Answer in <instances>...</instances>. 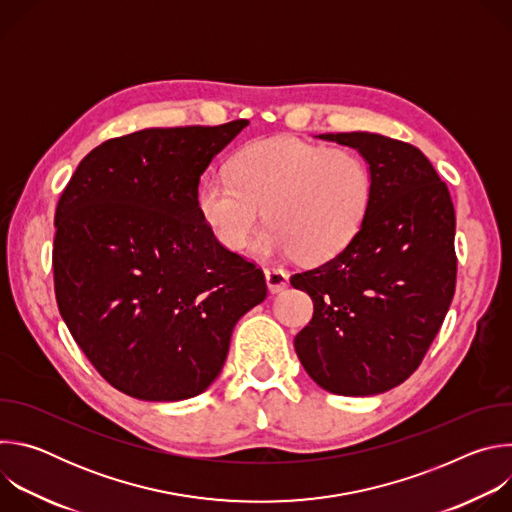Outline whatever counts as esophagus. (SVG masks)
I'll return each instance as SVG.
<instances>
[{
    "label": "esophagus",
    "mask_w": 512,
    "mask_h": 512,
    "mask_svg": "<svg viewBox=\"0 0 512 512\" xmlns=\"http://www.w3.org/2000/svg\"><path fill=\"white\" fill-rule=\"evenodd\" d=\"M265 279H267V287H269L271 294H277V291L285 289L287 283H289V275L281 267H267L265 269Z\"/></svg>",
    "instance_id": "34e87169"
}]
</instances>
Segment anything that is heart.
<instances>
[{"instance_id":"b5f03b06","label":"heart","mask_w":512,"mask_h":512,"mask_svg":"<svg viewBox=\"0 0 512 512\" xmlns=\"http://www.w3.org/2000/svg\"><path fill=\"white\" fill-rule=\"evenodd\" d=\"M229 174L208 178L198 192L204 223L229 251L247 247L265 210L269 227L255 253L326 261L356 237L373 198L371 168L356 152L294 137L245 145Z\"/></svg>"}]
</instances>
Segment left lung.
<instances>
[{
	"label": "left lung",
	"mask_w": 512,
	"mask_h": 512,
	"mask_svg": "<svg viewBox=\"0 0 512 512\" xmlns=\"http://www.w3.org/2000/svg\"><path fill=\"white\" fill-rule=\"evenodd\" d=\"M360 152L373 198L356 237L330 261L291 275L314 300L294 346L334 395L385 393L409 379L456 291V212L446 182L411 143L379 133H322Z\"/></svg>",
	"instance_id": "obj_1"
}]
</instances>
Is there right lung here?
<instances>
[{
	"instance_id": "1",
	"label": "right lung",
	"mask_w": 512,
	"mask_h": 512,
	"mask_svg": "<svg viewBox=\"0 0 512 512\" xmlns=\"http://www.w3.org/2000/svg\"><path fill=\"white\" fill-rule=\"evenodd\" d=\"M143 129L103 141L54 216V291L97 373L143 401L200 395L231 334L261 304V267L218 243L198 208L200 176L247 127Z\"/></svg>"
}]
</instances>
